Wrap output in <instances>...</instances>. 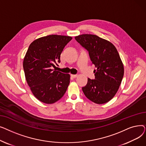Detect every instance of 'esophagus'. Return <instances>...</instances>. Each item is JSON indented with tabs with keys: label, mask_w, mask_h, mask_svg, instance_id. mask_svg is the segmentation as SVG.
Masks as SVG:
<instances>
[{
	"label": "esophagus",
	"mask_w": 146,
	"mask_h": 146,
	"mask_svg": "<svg viewBox=\"0 0 146 146\" xmlns=\"http://www.w3.org/2000/svg\"><path fill=\"white\" fill-rule=\"evenodd\" d=\"M71 76H72V77H73V78H75L77 77L78 74H71Z\"/></svg>",
	"instance_id": "1"
}]
</instances>
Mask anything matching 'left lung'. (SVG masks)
Here are the masks:
<instances>
[{"label":"left lung","instance_id":"8db88e82","mask_svg":"<svg viewBox=\"0 0 146 146\" xmlns=\"http://www.w3.org/2000/svg\"><path fill=\"white\" fill-rule=\"evenodd\" d=\"M75 40L88 52L96 67L95 79H88L82 88L84 94L97 104L109 102L117 92L124 76V66L115 47L110 41L92 34H82Z\"/></svg>","mask_w":146,"mask_h":146}]
</instances>
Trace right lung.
Here are the masks:
<instances>
[{
	"label": "right lung",
	"instance_id": "1",
	"mask_svg": "<svg viewBox=\"0 0 146 146\" xmlns=\"http://www.w3.org/2000/svg\"><path fill=\"white\" fill-rule=\"evenodd\" d=\"M71 36L50 35L34 41L23 62L26 80L33 95L41 102L51 104L64 95L70 74L52 70L60 62V54Z\"/></svg>",
	"mask_w": 146,
	"mask_h": 146
}]
</instances>
